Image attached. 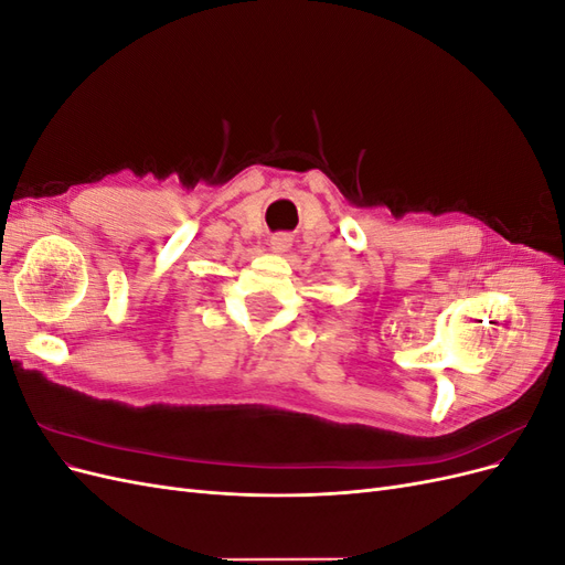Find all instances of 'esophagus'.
<instances>
[{"instance_id":"34e87169","label":"esophagus","mask_w":565,"mask_h":565,"mask_svg":"<svg viewBox=\"0 0 565 565\" xmlns=\"http://www.w3.org/2000/svg\"><path fill=\"white\" fill-rule=\"evenodd\" d=\"M289 245H292V237L285 235V233L273 235V237H270V243H268L270 252H276V254H285V252L289 249Z\"/></svg>"}]
</instances>
